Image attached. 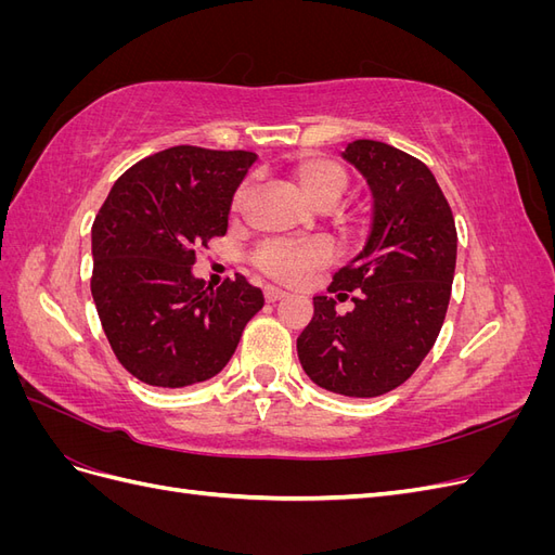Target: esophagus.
<instances>
[{
  "mask_svg": "<svg viewBox=\"0 0 555 555\" xmlns=\"http://www.w3.org/2000/svg\"><path fill=\"white\" fill-rule=\"evenodd\" d=\"M284 296H287V294H284L282 289H275V287H266L263 289V298L268 300V304H275V300H280Z\"/></svg>",
  "mask_w": 555,
  "mask_h": 555,
  "instance_id": "obj_1",
  "label": "esophagus"
}]
</instances>
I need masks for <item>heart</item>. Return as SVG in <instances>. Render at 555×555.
I'll return each mask as SVG.
<instances>
[{"instance_id": "obj_1", "label": "heart", "mask_w": 555, "mask_h": 555, "mask_svg": "<svg viewBox=\"0 0 555 555\" xmlns=\"http://www.w3.org/2000/svg\"><path fill=\"white\" fill-rule=\"evenodd\" d=\"M289 176L298 192L304 194L310 204L319 208H328L338 201L347 190V173L343 166L322 157H304L292 164ZM247 188H241L233 196V210L245 206ZM331 249L324 243L310 245H289V243H268L259 249L257 266L266 275L282 282H296L304 278L312 268L326 263Z\"/></svg>"}]
</instances>
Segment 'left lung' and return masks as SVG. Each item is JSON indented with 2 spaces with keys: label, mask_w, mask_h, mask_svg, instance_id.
I'll list each match as a JSON object with an SVG mask.
<instances>
[{
  "label": "left lung",
  "mask_w": 555,
  "mask_h": 555,
  "mask_svg": "<svg viewBox=\"0 0 555 555\" xmlns=\"http://www.w3.org/2000/svg\"><path fill=\"white\" fill-rule=\"evenodd\" d=\"M347 159L373 192V227L363 249L333 275L328 292H357L338 314L314 296V317L298 335V361L326 391L349 398L389 393L435 345L456 271V224L424 162L379 141L347 143Z\"/></svg>",
  "instance_id": "obj_1"
}]
</instances>
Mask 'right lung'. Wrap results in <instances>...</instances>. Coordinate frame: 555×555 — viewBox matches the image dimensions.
I'll return each mask as SVG.
<instances>
[{
	"label": "right lung",
	"mask_w": 555,
	"mask_h": 555,
	"mask_svg": "<svg viewBox=\"0 0 555 555\" xmlns=\"http://www.w3.org/2000/svg\"><path fill=\"white\" fill-rule=\"evenodd\" d=\"M255 162L247 150H162L117 178L94 217L92 298L117 361L137 379L182 389L215 377L263 308L243 275L212 292L192 273L196 249L227 233Z\"/></svg>",
	"instance_id": "1"
}]
</instances>
